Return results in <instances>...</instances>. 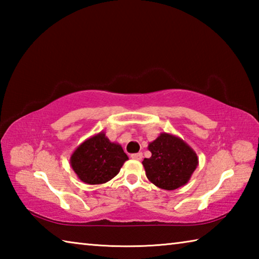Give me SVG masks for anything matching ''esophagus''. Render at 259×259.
<instances>
[{
    "label": "esophagus",
    "mask_w": 259,
    "mask_h": 259,
    "mask_svg": "<svg viewBox=\"0 0 259 259\" xmlns=\"http://www.w3.org/2000/svg\"><path fill=\"white\" fill-rule=\"evenodd\" d=\"M131 159L140 161L143 159V153H136V154H133V155H131Z\"/></svg>",
    "instance_id": "1"
}]
</instances>
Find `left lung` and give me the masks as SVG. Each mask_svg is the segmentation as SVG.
Returning a JSON list of instances; mask_svg holds the SVG:
<instances>
[{
	"label": "left lung",
	"mask_w": 259,
	"mask_h": 259,
	"mask_svg": "<svg viewBox=\"0 0 259 259\" xmlns=\"http://www.w3.org/2000/svg\"><path fill=\"white\" fill-rule=\"evenodd\" d=\"M148 151L152 156L143 161L146 176L162 190L172 191L186 185L199 164L195 151L172 134L161 133L148 144Z\"/></svg>",
	"instance_id": "left-lung-1"
}]
</instances>
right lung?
I'll list each match as a JSON object with an SVG mask.
<instances>
[{
    "mask_svg": "<svg viewBox=\"0 0 259 259\" xmlns=\"http://www.w3.org/2000/svg\"><path fill=\"white\" fill-rule=\"evenodd\" d=\"M128 159L120 144L112 143L100 131L81 143L72 153L69 162L80 181L98 185L115 177Z\"/></svg>",
    "mask_w": 259,
    "mask_h": 259,
    "instance_id": "right-lung-1",
    "label": "right lung"
}]
</instances>
